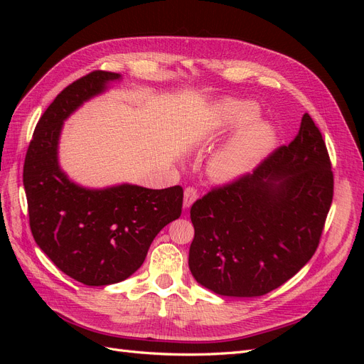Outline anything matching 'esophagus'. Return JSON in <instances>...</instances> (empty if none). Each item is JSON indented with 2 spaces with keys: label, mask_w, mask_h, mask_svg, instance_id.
Segmentation results:
<instances>
[{
  "label": "esophagus",
  "mask_w": 364,
  "mask_h": 364,
  "mask_svg": "<svg viewBox=\"0 0 364 364\" xmlns=\"http://www.w3.org/2000/svg\"><path fill=\"white\" fill-rule=\"evenodd\" d=\"M196 199H197V190L193 188V186L185 188V191H183V208L188 209L194 203Z\"/></svg>",
  "instance_id": "34e87169"
}]
</instances>
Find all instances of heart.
<instances>
[{
	"label": "heart",
	"instance_id": "b5f03b06",
	"mask_svg": "<svg viewBox=\"0 0 364 364\" xmlns=\"http://www.w3.org/2000/svg\"><path fill=\"white\" fill-rule=\"evenodd\" d=\"M257 107L247 103H225L217 109L208 132L228 124H241L255 118ZM274 142V132L267 123L245 127L209 161V174L217 182H230L252 171L267 155Z\"/></svg>",
	"mask_w": 364,
	"mask_h": 364
}]
</instances>
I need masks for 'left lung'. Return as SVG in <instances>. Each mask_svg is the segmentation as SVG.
<instances>
[{
	"instance_id": "obj_1",
	"label": "left lung",
	"mask_w": 364,
	"mask_h": 364,
	"mask_svg": "<svg viewBox=\"0 0 364 364\" xmlns=\"http://www.w3.org/2000/svg\"><path fill=\"white\" fill-rule=\"evenodd\" d=\"M333 194L325 141L305 114L289 146L193 203V277L222 296L253 297L281 287L314 255Z\"/></svg>"
}]
</instances>
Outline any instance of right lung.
Returning a JSON list of instances; mask_svg holds the SVG:
<instances>
[{
  "label": "right lung",
  "mask_w": 364,
  "mask_h": 364,
  "mask_svg": "<svg viewBox=\"0 0 364 364\" xmlns=\"http://www.w3.org/2000/svg\"><path fill=\"white\" fill-rule=\"evenodd\" d=\"M119 74L92 71L73 82L39 118L24 162L30 229L56 266L85 285L115 284L135 273L159 230L182 214L183 190L118 185L87 190L58 162L63 119Z\"/></svg>",
  "instance_id": "1"
}]
</instances>
